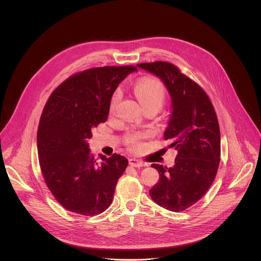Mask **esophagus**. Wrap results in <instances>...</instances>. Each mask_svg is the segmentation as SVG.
Masks as SVG:
<instances>
[{
	"instance_id": "1",
	"label": "esophagus",
	"mask_w": 261,
	"mask_h": 261,
	"mask_svg": "<svg viewBox=\"0 0 261 261\" xmlns=\"http://www.w3.org/2000/svg\"><path fill=\"white\" fill-rule=\"evenodd\" d=\"M129 165L133 166V167H137V168H140V167H144L146 166L145 163L137 160V159H129Z\"/></svg>"
}]
</instances>
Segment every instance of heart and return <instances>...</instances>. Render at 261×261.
Listing matches in <instances>:
<instances>
[{
  "mask_svg": "<svg viewBox=\"0 0 261 261\" xmlns=\"http://www.w3.org/2000/svg\"><path fill=\"white\" fill-rule=\"evenodd\" d=\"M135 93L142 105L144 109L148 107H158L161 109L165 102L166 98V91L164 88V85L162 82L155 78L151 77H147L139 80L135 87H134ZM120 97L119 91H116L112 98V105H111V110L113 111L116 103L118 102ZM140 136L139 135H134L128 138V144H130L134 147H137L139 145L140 141Z\"/></svg>",
  "mask_w": 261,
  "mask_h": 261,
  "instance_id": "b5f03b06",
  "label": "heart"
}]
</instances>
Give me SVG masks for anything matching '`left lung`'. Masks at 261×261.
Instances as JSON below:
<instances>
[{
    "label": "left lung",
    "mask_w": 261,
    "mask_h": 261,
    "mask_svg": "<svg viewBox=\"0 0 261 261\" xmlns=\"http://www.w3.org/2000/svg\"><path fill=\"white\" fill-rule=\"evenodd\" d=\"M137 66L158 76L170 93L172 113L164 139L178 150L172 168L151 165L160 179L149 196L163 208L184 211L206 194L216 177L221 152L217 115L206 92L174 64Z\"/></svg>",
    "instance_id": "obj_1"
}]
</instances>
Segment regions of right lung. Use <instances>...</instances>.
<instances>
[{"instance_id":"add662e5","label":"right lung","mask_w":261,"mask_h":261,"mask_svg":"<svg viewBox=\"0 0 261 261\" xmlns=\"http://www.w3.org/2000/svg\"><path fill=\"white\" fill-rule=\"evenodd\" d=\"M134 66L91 68L70 76L50 95L40 117L38 158L48 189L68 211L100 214L112 204L128 161L90 152L91 129L106 122L112 94Z\"/></svg>"}]
</instances>
